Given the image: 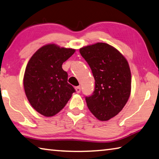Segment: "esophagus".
Wrapping results in <instances>:
<instances>
[{"label":"esophagus","instance_id":"34e87169","mask_svg":"<svg viewBox=\"0 0 159 159\" xmlns=\"http://www.w3.org/2000/svg\"><path fill=\"white\" fill-rule=\"evenodd\" d=\"M75 89H76L77 93H80V87H79V86H78V87L75 88Z\"/></svg>","mask_w":159,"mask_h":159}]
</instances>
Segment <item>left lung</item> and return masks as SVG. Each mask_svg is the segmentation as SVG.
<instances>
[{
	"label": "left lung",
	"instance_id": "obj_1",
	"mask_svg": "<svg viewBox=\"0 0 159 159\" xmlns=\"http://www.w3.org/2000/svg\"><path fill=\"white\" fill-rule=\"evenodd\" d=\"M79 51L95 80L93 94L85 97L88 107L99 120H109L122 111L131 94L129 63L119 51L106 43L86 46Z\"/></svg>",
	"mask_w": 159,
	"mask_h": 159
}]
</instances>
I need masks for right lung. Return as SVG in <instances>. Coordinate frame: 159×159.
<instances>
[{
	"label": "right lung",
	"mask_w": 159,
	"mask_h": 159,
	"mask_svg": "<svg viewBox=\"0 0 159 159\" xmlns=\"http://www.w3.org/2000/svg\"><path fill=\"white\" fill-rule=\"evenodd\" d=\"M75 51L47 44L39 48L28 62L24 76L25 93L32 107L45 117L58 113L76 92L67 83V73L62 68V63Z\"/></svg>",
	"instance_id": "right-lung-1"
}]
</instances>
